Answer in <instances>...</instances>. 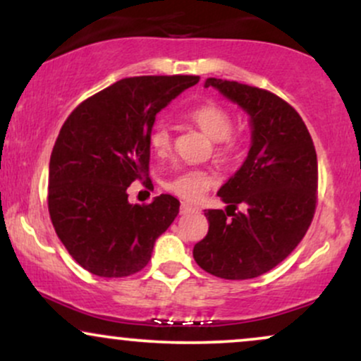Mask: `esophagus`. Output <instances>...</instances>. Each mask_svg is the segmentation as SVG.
I'll return each instance as SVG.
<instances>
[{
  "mask_svg": "<svg viewBox=\"0 0 361 361\" xmlns=\"http://www.w3.org/2000/svg\"><path fill=\"white\" fill-rule=\"evenodd\" d=\"M180 212L181 214H193V212H198V207H195V205H190V204H186V202H181V207H180Z\"/></svg>",
  "mask_w": 361,
  "mask_h": 361,
  "instance_id": "1",
  "label": "esophagus"
}]
</instances>
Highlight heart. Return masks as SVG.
Returning <instances> with one entry per match:
<instances>
[{
	"mask_svg": "<svg viewBox=\"0 0 361 361\" xmlns=\"http://www.w3.org/2000/svg\"><path fill=\"white\" fill-rule=\"evenodd\" d=\"M188 120L204 134L215 140V159L222 164H231L238 159L241 142L233 134L234 120L229 110L219 103H202L190 110ZM149 146L157 156H163L171 149V130L166 123H157L149 132ZM214 183V176L205 169H180L164 181L169 193L195 202Z\"/></svg>",
	"mask_w": 361,
	"mask_h": 361,
	"instance_id": "1",
	"label": "heart"
}]
</instances>
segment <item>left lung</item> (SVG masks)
<instances>
[{"mask_svg":"<svg viewBox=\"0 0 361 361\" xmlns=\"http://www.w3.org/2000/svg\"><path fill=\"white\" fill-rule=\"evenodd\" d=\"M209 86L250 114L252 142L241 169L219 190L226 212L205 210L209 233L193 258L219 279H256L287 258L312 222L316 147L297 110L271 91L217 78Z\"/></svg>","mask_w":361,"mask_h":361,"instance_id":"8db88e82","label":"left lung"}]
</instances>
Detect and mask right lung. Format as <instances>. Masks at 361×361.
<instances>
[{
    "label": "right lung",
    "instance_id": "add662e5",
    "mask_svg": "<svg viewBox=\"0 0 361 361\" xmlns=\"http://www.w3.org/2000/svg\"><path fill=\"white\" fill-rule=\"evenodd\" d=\"M198 76H135L86 98L61 127L49 163V214L56 234L85 270L103 279L134 275L180 202L159 195L128 204L132 181L149 185V132L156 114Z\"/></svg>",
    "mask_w": 361,
    "mask_h": 361
}]
</instances>
